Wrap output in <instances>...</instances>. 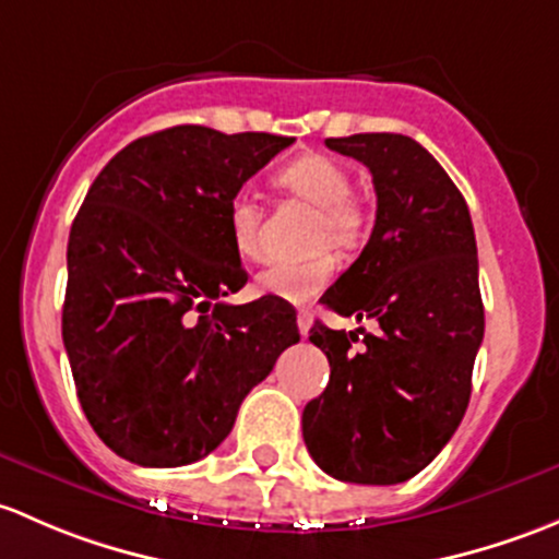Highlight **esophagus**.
I'll list each match as a JSON object with an SVG mask.
<instances>
[{"label": "esophagus", "mask_w": 559, "mask_h": 559, "mask_svg": "<svg viewBox=\"0 0 559 559\" xmlns=\"http://www.w3.org/2000/svg\"><path fill=\"white\" fill-rule=\"evenodd\" d=\"M309 328H312V312H309V309H301V312H298V331H301V336H307Z\"/></svg>", "instance_id": "obj_1"}]
</instances>
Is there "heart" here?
Masks as SVG:
<instances>
[{
  "instance_id": "obj_1",
  "label": "heart",
  "mask_w": 559,
  "mask_h": 559,
  "mask_svg": "<svg viewBox=\"0 0 559 559\" xmlns=\"http://www.w3.org/2000/svg\"><path fill=\"white\" fill-rule=\"evenodd\" d=\"M274 182L285 193L318 206L312 223V245H333L338 250L358 245L366 215L358 201L349 195V175L338 160L322 153H304L280 166ZM263 210L255 195L239 191L228 201V231L241 258L261 255ZM336 272V255L320 250L301 261H274L258 272L255 290L261 296L290 304H307L318 298Z\"/></svg>"
}]
</instances>
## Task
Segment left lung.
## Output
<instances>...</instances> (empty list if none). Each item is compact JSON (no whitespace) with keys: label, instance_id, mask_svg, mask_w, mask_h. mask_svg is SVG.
<instances>
[{"label":"left lung","instance_id":"obj_1","mask_svg":"<svg viewBox=\"0 0 559 559\" xmlns=\"http://www.w3.org/2000/svg\"><path fill=\"white\" fill-rule=\"evenodd\" d=\"M368 166L377 221L358 261L320 298L331 312L377 320V333L314 322L331 364L304 408V441L328 476L399 485L444 450L471 399L485 336L468 204L439 160L404 134L325 140ZM360 331V328H358Z\"/></svg>","mask_w":559,"mask_h":559}]
</instances>
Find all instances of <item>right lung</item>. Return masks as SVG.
I'll list each match as a JSON object with an SVG mask.
<instances>
[{
	"instance_id": "obj_1",
	"label": "right lung",
	"mask_w": 559,
	"mask_h": 559,
	"mask_svg": "<svg viewBox=\"0 0 559 559\" xmlns=\"http://www.w3.org/2000/svg\"><path fill=\"white\" fill-rule=\"evenodd\" d=\"M290 145L175 126L126 145L85 193L69 231L61 336L80 406L120 457L151 468L206 457L301 338L287 301H223L247 282L228 201Z\"/></svg>"
}]
</instances>
